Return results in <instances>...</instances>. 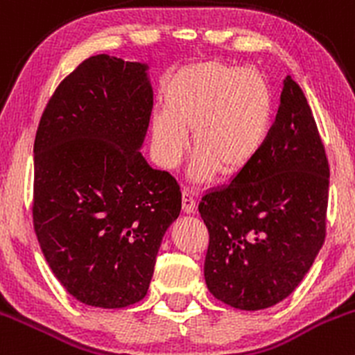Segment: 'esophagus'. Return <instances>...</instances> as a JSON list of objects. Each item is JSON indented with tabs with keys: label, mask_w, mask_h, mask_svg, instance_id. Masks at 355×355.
<instances>
[{
	"label": "esophagus",
	"mask_w": 355,
	"mask_h": 355,
	"mask_svg": "<svg viewBox=\"0 0 355 355\" xmlns=\"http://www.w3.org/2000/svg\"><path fill=\"white\" fill-rule=\"evenodd\" d=\"M182 207H184V211L187 214L193 212V209H196V199H193L192 189L185 187L184 192H182Z\"/></svg>",
	"instance_id": "1"
}]
</instances>
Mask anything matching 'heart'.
I'll return each instance as SVG.
<instances>
[{
    "label": "heart",
    "mask_w": 355,
    "mask_h": 355,
    "mask_svg": "<svg viewBox=\"0 0 355 355\" xmlns=\"http://www.w3.org/2000/svg\"><path fill=\"white\" fill-rule=\"evenodd\" d=\"M272 115L270 87L259 71L193 64L168 87L166 110L153 115V153L159 165L175 168L189 148L185 130H192V177L207 180L216 168L233 173L266 146Z\"/></svg>",
    "instance_id": "heart-1"
}]
</instances>
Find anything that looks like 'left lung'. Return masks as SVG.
<instances>
[{
    "label": "left lung",
    "instance_id": "obj_1",
    "mask_svg": "<svg viewBox=\"0 0 355 355\" xmlns=\"http://www.w3.org/2000/svg\"><path fill=\"white\" fill-rule=\"evenodd\" d=\"M328 180L315 117L287 76L266 146L199 202L209 231L204 277L216 300L255 311L300 286L325 241Z\"/></svg>",
    "mask_w": 355,
    "mask_h": 355
}]
</instances>
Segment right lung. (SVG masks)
I'll list each match as a JSON object with an SVG mask.
<instances>
[{"mask_svg":"<svg viewBox=\"0 0 355 355\" xmlns=\"http://www.w3.org/2000/svg\"><path fill=\"white\" fill-rule=\"evenodd\" d=\"M148 66L92 55L55 88L33 143L32 218L58 281L95 308L143 300L182 192L139 148L153 110Z\"/></svg>","mask_w":355,"mask_h":355,"instance_id":"right-lung-1","label":"right lung"}]
</instances>
